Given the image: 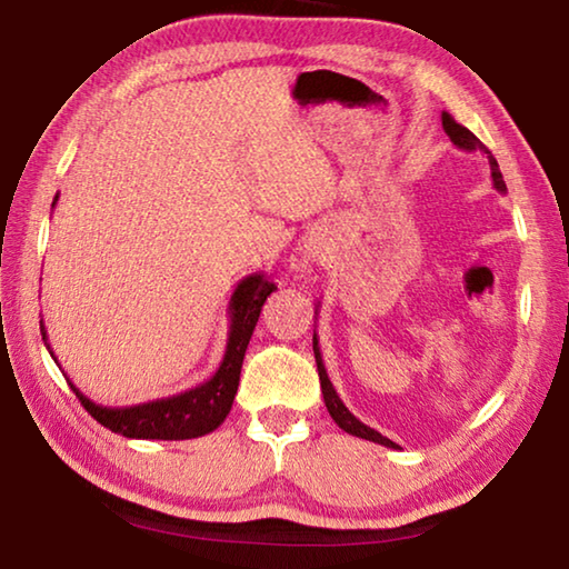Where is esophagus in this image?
Returning a JSON list of instances; mask_svg holds the SVG:
<instances>
[{
  "label": "esophagus",
  "mask_w": 569,
  "mask_h": 569,
  "mask_svg": "<svg viewBox=\"0 0 569 569\" xmlns=\"http://www.w3.org/2000/svg\"><path fill=\"white\" fill-rule=\"evenodd\" d=\"M301 258L308 266H329L333 261V248L329 238L323 236H311L301 248Z\"/></svg>",
  "instance_id": "obj_1"
}]
</instances>
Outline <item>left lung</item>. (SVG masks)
<instances>
[{
    "instance_id": "left-lung-1",
    "label": "left lung",
    "mask_w": 569,
    "mask_h": 569,
    "mask_svg": "<svg viewBox=\"0 0 569 569\" xmlns=\"http://www.w3.org/2000/svg\"><path fill=\"white\" fill-rule=\"evenodd\" d=\"M441 128H445V132L449 134V140L455 142V146H457L459 150H467V152L481 150V152H487L489 170H492L495 188H497L499 192H507V186H505V180H502V172H499L497 160H495L492 156H489V150H487L485 146H481L475 132H469V130L465 128V124H459L455 118H451L449 112H441ZM316 313H319V308H316ZM313 353H316V366H319V379H321L323 401H326V409H329V413H331V419H333L336 423H339V427L346 431V435L369 439V441H373V445H381V447H389V449H397V445H393L391 439L381 437L377 429L366 427L363 421L356 419L353 413H351L349 409H346V403L341 401V397H339V393H336V389H333L329 373H326V366H323V359H321V346H319V339H316V331H313Z\"/></svg>"
}]
</instances>
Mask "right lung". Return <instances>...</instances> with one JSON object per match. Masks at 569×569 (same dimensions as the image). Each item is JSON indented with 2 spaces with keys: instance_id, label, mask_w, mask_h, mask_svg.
<instances>
[{
  "instance_id": "right-lung-1",
  "label": "right lung",
  "mask_w": 569,
  "mask_h": 569,
  "mask_svg": "<svg viewBox=\"0 0 569 569\" xmlns=\"http://www.w3.org/2000/svg\"><path fill=\"white\" fill-rule=\"evenodd\" d=\"M54 203H57V196H54ZM273 291L276 286L268 281L263 273H250L236 286V291L230 296V303H228L230 326H228L223 359H220L213 377L188 391L172 393V397H162L156 401L134 403V407H102V403H94L92 399L84 397V393L77 389L70 379L67 377L64 379L74 391V397L82 401V407L92 413V419H98L102 427H108L110 431H114V435H122L128 439H168V441L206 437L226 421L230 407H233L238 381H240V366H243L248 341L250 336H253L266 298ZM40 329H42V341L47 349H50L42 321H40Z\"/></svg>"
}]
</instances>
